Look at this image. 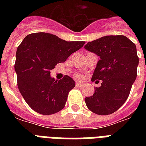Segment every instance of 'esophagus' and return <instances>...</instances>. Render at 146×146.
Here are the masks:
<instances>
[{
	"label": "esophagus",
	"instance_id": "obj_1",
	"mask_svg": "<svg viewBox=\"0 0 146 146\" xmlns=\"http://www.w3.org/2000/svg\"><path fill=\"white\" fill-rule=\"evenodd\" d=\"M76 86H78V87H81L82 86H83V84H82V83H81V82H77L76 83Z\"/></svg>",
	"mask_w": 146,
	"mask_h": 146
}]
</instances>
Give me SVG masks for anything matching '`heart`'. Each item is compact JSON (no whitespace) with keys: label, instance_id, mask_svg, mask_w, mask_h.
<instances>
[{"label":"heart","instance_id":"heart-1","mask_svg":"<svg viewBox=\"0 0 146 146\" xmlns=\"http://www.w3.org/2000/svg\"><path fill=\"white\" fill-rule=\"evenodd\" d=\"M77 78H79V79H80V78H81V76L78 75V76H77Z\"/></svg>","mask_w":146,"mask_h":146}]
</instances>
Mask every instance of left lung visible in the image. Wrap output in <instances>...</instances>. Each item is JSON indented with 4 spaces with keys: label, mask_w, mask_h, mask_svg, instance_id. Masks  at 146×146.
Instances as JSON below:
<instances>
[{
    "label": "left lung",
    "mask_w": 146,
    "mask_h": 146,
    "mask_svg": "<svg viewBox=\"0 0 146 146\" xmlns=\"http://www.w3.org/2000/svg\"><path fill=\"white\" fill-rule=\"evenodd\" d=\"M84 48L100 57L92 81L102 80L93 95L85 98L87 108L99 115L113 113L127 101L136 79V44L124 35H107L88 42Z\"/></svg>",
    "instance_id": "left-lung-1"
}]
</instances>
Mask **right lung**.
Wrapping results in <instances>:
<instances>
[{
    "instance_id": "right-lung-1",
    "label": "right lung",
    "mask_w": 146,
    "mask_h": 146,
    "mask_svg": "<svg viewBox=\"0 0 146 146\" xmlns=\"http://www.w3.org/2000/svg\"><path fill=\"white\" fill-rule=\"evenodd\" d=\"M85 42H66L46 33L29 34L17 48L15 71L17 86L31 108L43 115L64 108L75 81L69 76L62 80L50 77V70L64 63Z\"/></svg>"
}]
</instances>
